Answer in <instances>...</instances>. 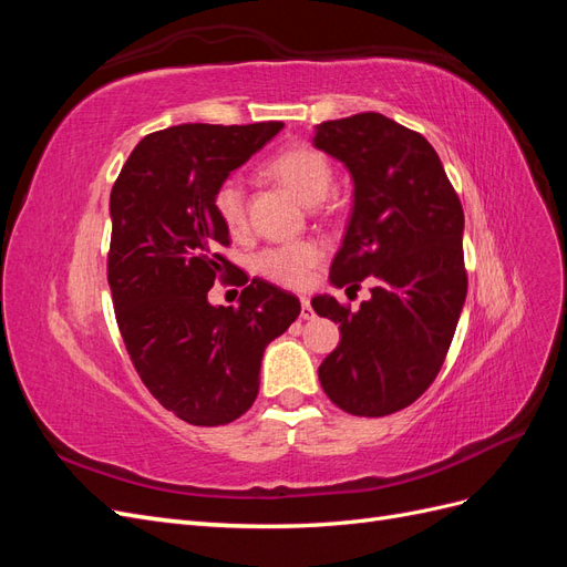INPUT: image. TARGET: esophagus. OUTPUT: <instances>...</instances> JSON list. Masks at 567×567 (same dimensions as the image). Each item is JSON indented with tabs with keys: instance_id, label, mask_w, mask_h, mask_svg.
Instances as JSON below:
<instances>
[{
	"instance_id": "34e87169",
	"label": "esophagus",
	"mask_w": 567,
	"mask_h": 567,
	"mask_svg": "<svg viewBox=\"0 0 567 567\" xmlns=\"http://www.w3.org/2000/svg\"><path fill=\"white\" fill-rule=\"evenodd\" d=\"M300 319H305V321H310V319H315V310H312V305H310V298H302L300 300Z\"/></svg>"
}]
</instances>
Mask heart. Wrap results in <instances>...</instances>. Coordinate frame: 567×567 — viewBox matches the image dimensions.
Listing matches in <instances>:
<instances>
[{
  "instance_id": "obj_1",
  "label": "heart",
  "mask_w": 567,
  "mask_h": 567,
  "mask_svg": "<svg viewBox=\"0 0 567 567\" xmlns=\"http://www.w3.org/2000/svg\"><path fill=\"white\" fill-rule=\"evenodd\" d=\"M267 169L274 179L288 186L307 205L321 203L333 186L331 161L326 158V153L310 144H296L279 151L267 163ZM213 203L221 225L231 234H238L248 227V200L241 179L227 177L225 182H219ZM321 255V246L315 241L269 246L255 255V269L274 284L302 288L310 281Z\"/></svg>"
}]
</instances>
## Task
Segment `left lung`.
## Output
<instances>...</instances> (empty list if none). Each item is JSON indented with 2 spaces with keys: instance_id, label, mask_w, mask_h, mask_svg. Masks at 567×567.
<instances>
[{
  "instance_id": "left-lung-1",
  "label": "left lung",
  "mask_w": 567,
  "mask_h": 567,
  "mask_svg": "<svg viewBox=\"0 0 567 567\" xmlns=\"http://www.w3.org/2000/svg\"><path fill=\"white\" fill-rule=\"evenodd\" d=\"M315 146L354 182L329 279L348 290L373 284L357 312L333 296L312 298L319 317L340 323L319 381L348 414L388 416L431 388L452 346L468 290L463 208L425 136L381 113L326 120Z\"/></svg>"
}]
</instances>
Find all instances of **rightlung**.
Instances as JSON below:
<instances>
[{"label":"right lung","mask_w":567,"mask_h":567,"mask_svg":"<svg viewBox=\"0 0 567 567\" xmlns=\"http://www.w3.org/2000/svg\"><path fill=\"white\" fill-rule=\"evenodd\" d=\"M281 127L188 123L146 134L113 184L109 286L117 329L148 392L192 425L246 414L265 348L300 315L293 293L248 281L219 252L229 229L213 203L219 182ZM229 276L245 286L239 307L213 308L207 290Z\"/></svg>","instance_id":"1"}]
</instances>
